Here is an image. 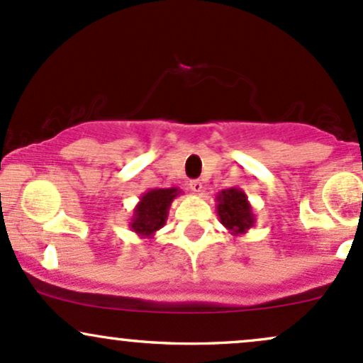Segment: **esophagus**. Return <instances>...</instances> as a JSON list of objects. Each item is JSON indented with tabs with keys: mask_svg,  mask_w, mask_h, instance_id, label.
Wrapping results in <instances>:
<instances>
[{
	"mask_svg": "<svg viewBox=\"0 0 363 363\" xmlns=\"http://www.w3.org/2000/svg\"><path fill=\"white\" fill-rule=\"evenodd\" d=\"M189 189L193 191V193H201V191H203V182L198 181V179H196V181H191L189 182Z\"/></svg>",
	"mask_w": 363,
	"mask_h": 363,
	"instance_id": "obj_1",
	"label": "esophagus"
}]
</instances>
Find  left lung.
Instances as JSON below:
<instances>
[{
  "instance_id": "obj_1",
  "label": "left lung",
  "mask_w": 363,
  "mask_h": 363,
  "mask_svg": "<svg viewBox=\"0 0 363 363\" xmlns=\"http://www.w3.org/2000/svg\"><path fill=\"white\" fill-rule=\"evenodd\" d=\"M215 200H217L218 218L230 234L240 236L252 229L257 218L245 191L240 188L222 189Z\"/></svg>"
}]
</instances>
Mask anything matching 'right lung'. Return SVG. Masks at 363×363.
Listing matches in <instances>:
<instances>
[{"instance_id": "right-lung-1", "label": "right lung", "mask_w": 363, "mask_h": 363, "mask_svg": "<svg viewBox=\"0 0 363 363\" xmlns=\"http://www.w3.org/2000/svg\"><path fill=\"white\" fill-rule=\"evenodd\" d=\"M181 193L177 188L148 189L143 193L130 217V230L139 238H153L155 233L165 225L170 205Z\"/></svg>"}]
</instances>
